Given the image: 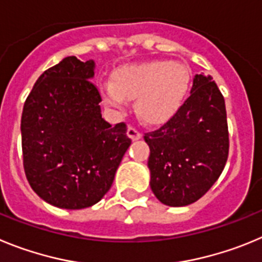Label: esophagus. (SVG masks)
I'll list each match as a JSON object with an SVG mask.
<instances>
[{
	"label": "esophagus",
	"mask_w": 262,
	"mask_h": 262,
	"mask_svg": "<svg viewBox=\"0 0 262 262\" xmlns=\"http://www.w3.org/2000/svg\"><path fill=\"white\" fill-rule=\"evenodd\" d=\"M126 134H128L129 138H130V140H133V141L140 140L141 137H142V134H141L140 132L137 130L136 128H133V126H129L128 130H126Z\"/></svg>",
	"instance_id": "34e87169"
}]
</instances>
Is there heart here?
<instances>
[{
  "instance_id": "1",
  "label": "heart",
  "mask_w": 262,
  "mask_h": 262,
  "mask_svg": "<svg viewBox=\"0 0 262 262\" xmlns=\"http://www.w3.org/2000/svg\"><path fill=\"white\" fill-rule=\"evenodd\" d=\"M112 82H102L99 90L111 110L121 112L126 99H134L137 116L146 124L168 120L183 104L189 90L190 74L176 61L152 60L116 68Z\"/></svg>"
}]
</instances>
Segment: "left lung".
Returning a JSON list of instances; mask_svg holds the SVG:
<instances>
[{
    "instance_id": "left-lung-1",
    "label": "left lung",
    "mask_w": 262,
    "mask_h": 262,
    "mask_svg": "<svg viewBox=\"0 0 262 262\" xmlns=\"http://www.w3.org/2000/svg\"><path fill=\"white\" fill-rule=\"evenodd\" d=\"M145 141L155 197L173 207L201 199L222 173L230 147L225 99L210 75L195 74L189 98Z\"/></svg>"
}]
</instances>
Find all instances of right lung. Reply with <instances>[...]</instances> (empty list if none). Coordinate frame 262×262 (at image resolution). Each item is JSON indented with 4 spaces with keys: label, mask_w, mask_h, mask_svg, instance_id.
<instances>
[{
    "label": "right lung",
    "mask_w": 262,
    "mask_h": 262,
    "mask_svg": "<svg viewBox=\"0 0 262 262\" xmlns=\"http://www.w3.org/2000/svg\"><path fill=\"white\" fill-rule=\"evenodd\" d=\"M94 69L93 60L65 57L40 75L23 107L26 178L40 199L61 209L100 201L132 142L124 122L112 126L102 117Z\"/></svg>",
    "instance_id": "obj_1"
}]
</instances>
